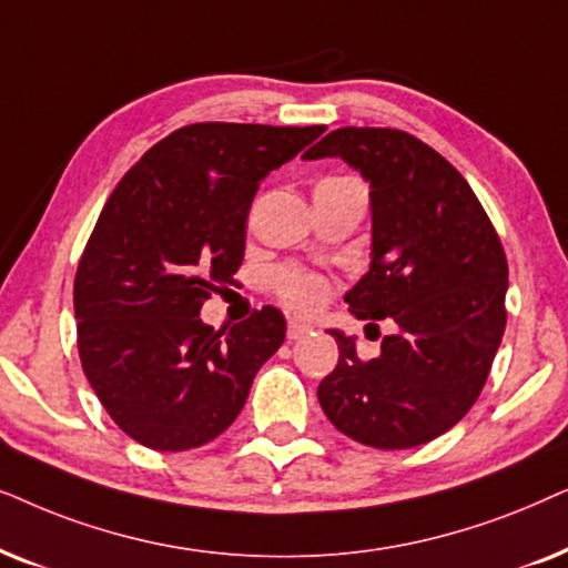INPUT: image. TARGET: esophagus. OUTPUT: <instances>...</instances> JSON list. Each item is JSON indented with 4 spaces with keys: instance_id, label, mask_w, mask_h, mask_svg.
I'll return each mask as SVG.
<instances>
[{
    "instance_id": "1",
    "label": "esophagus",
    "mask_w": 568,
    "mask_h": 568,
    "mask_svg": "<svg viewBox=\"0 0 568 568\" xmlns=\"http://www.w3.org/2000/svg\"><path fill=\"white\" fill-rule=\"evenodd\" d=\"M308 332H312V324H308V322H304V320H291L288 322V339H298V337L308 335Z\"/></svg>"
}]
</instances>
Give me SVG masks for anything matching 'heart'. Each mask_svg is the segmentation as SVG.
I'll return each mask as SVG.
<instances>
[{"mask_svg": "<svg viewBox=\"0 0 568 568\" xmlns=\"http://www.w3.org/2000/svg\"><path fill=\"white\" fill-rule=\"evenodd\" d=\"M277 296L296 312H314L329 296L327 280L304 267H280L272 277Z\"/></svg>", "mask_w": 568, "mask_h": 568, "instance_id": "heart-1", "label": "heart"}]
</instances>
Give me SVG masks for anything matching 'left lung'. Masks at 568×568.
I'll return each mask as SVG.
<instances>
[{
	"label": "left lung",
	"instance_id": "8db88e82",
	"mask_svg": "<svg viewBox=\"0 0 568 568\" xmlns=\"http://www.w3.org/2000/svg\"><path fill=\"white\" fill-rule=\"evenodd\" d=\"M304 158H343L372 186V270L345 304L397 327L372 361L329 329L339 361L316 397L366 447H420L463 420L488 379L506 327L501 239L463 173L413 134L343 126Z\"/></svg>",
	"mask_w": 568,
	"mask_h": 568
}]
</instances>
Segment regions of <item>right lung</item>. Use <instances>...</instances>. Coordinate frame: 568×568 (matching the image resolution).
<instances>
[{"instance_id": "right-lung-1", "label": "right lung", "mask_w": 568, "mask_h": 568, "mask_svg": "<svg viewBox=\"0 0 568 568\" xmlns=\"http://www.w3.org/2000/svg\"><path fill=\"white\" fill-rule=\"evenodd\" d=\"M324 130L181 126L111 192L74 275L78 351L105 413L142 447L186 452L221 436L283 345L275 306L229 332L200 308L241 267L260 181Z\"/></svg>"}]
</instances>
